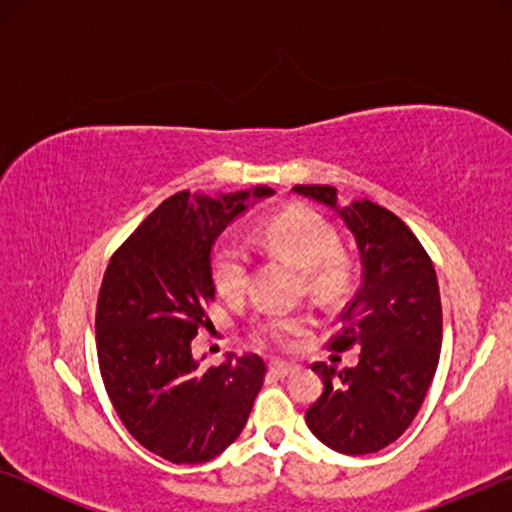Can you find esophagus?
Segmentation results:
<instances>
[{
	"mask_svg": "<svg viewBox=\"0 0 512 512\" xmlns=\"http://www.w3.org/2000/svg\"><path fill=\"white\" fill-rule=\"evenodd\" d=\"M296 370H298V366H293V363H284V361L270 363V375H275V377H291Z\"/></svg>",
	"mask_w": 512,
	"mask_h": 512,
	"instance_id": "esophagus-1",
	"label": "esophagus"
}]
</instances>
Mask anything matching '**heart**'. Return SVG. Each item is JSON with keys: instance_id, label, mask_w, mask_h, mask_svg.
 <instances>
[{"instance_id": "b5f03b06", "label": "heart", "mask_w": 512, "mask_h": 512, "mask_svg": "<svg viewBox=\"0 0 512 512\" xmlns=\"http://www.w3.org/2000/svg\"><path fill=\"white\" fill-rule=\"evenodd\" d=\"M256 240L268 251L303 270L314 298H335L347 286L349 265L338 251V233L310 207H289L258 223ZM212 282L223 298L235 300L247 291L249 254L235 237H223L212 251ZM312 331L305 314H265L251 324V338L272 349H293Z\"/></svg>"}]
</instances>
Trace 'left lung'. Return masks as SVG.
Here are the masks:
<instances>
[{
	"mask_svg": "<svg viewBox=\"0 0 512 512\" xmlns=\"http://www.w3.org/2000/svg\"><path fill=\"white\" fill-rule=\"evenodd\" d=\"M293 191L335 209L361 254V286L340 314L328 349H359L354 368L314 363L324 394L305 412L321 443L342 454H370L394 443L422 408L443 342V307L433 263L394 212L370 200L338 207L333 186Z\"/></svg>",
	"mask_w": 512,
	"mask_h": 512,
	"instance_id": "8db88e82",
	"label": "left lung"
}]
</instances>
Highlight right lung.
Instances as JSON below:
<instances>
[{"mask_svg": "<svg viewBox=\"0 0 512 512\" xmlns=\"http://www.w3.org/2000/svg\"><path fill=\"white\" fill-rule=\"evenodd\" d=\"M174 193L114 251L97 296L95 340L104 389L130 436L172 464H202L240 436L263 387L261 356L198 368L191 342L209 328L214 242L249 198Z\"/></svg>", "mask_w": 512, "mask_h": 512, "instance_id": "right-lung-1", "label": "right lung"}]
</instances>
